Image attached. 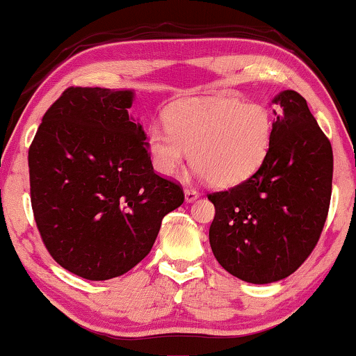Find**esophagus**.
Instances as JSON below:
<instances>
[{
  "instance_id": "obj_1",
  "label": "esophagus",
  "mask_w": 356,
  "mask_h": 356,
  "mask_svg": "<svg viewBox=\"0 0 356 356\" xmlns=\"http://www.w3.org/2000/svg\"><path fill=\"white\" fill-rule=\"evenodd\" d=\"M184 193H185V200H187V202H195V200L200 197L198 190L193 188V187H185Z\"/></svg>"
}]
</instances>
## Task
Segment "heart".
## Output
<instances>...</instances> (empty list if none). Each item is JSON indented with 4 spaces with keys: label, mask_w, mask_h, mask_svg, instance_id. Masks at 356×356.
Here are the masks:
<instances>
[{
    "label": "heart",
    "mask_w": 356,
    "mask_h": 356,
    "mask_svg": "<svg viewBox=\"0 0 356 356\" xmlns=\"http://www.w3.org/2000/svg\"><path fill=\"white\" fill-rule=\"evenodd\" d=\"M273 119L258 103L234 98L185 103L169 114V127L149 129L153 166L174 177L190 153L192 166L214 187H232L252 176L266 158Z\"/></svg>",
    "instance_id": "b5f03b06"
}]
</instances>
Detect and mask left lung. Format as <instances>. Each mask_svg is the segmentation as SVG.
<instances>
[{"label":"left lung","instance_id":"obj_1","mask_svg":"<svg viewBox=\"0 0 356 356\" xmlns=\"http://www.w3.org/2000/svg\"><path fill=\"white\" fill-rule=\"evenodd\" d=\"M273 140L261 166L235 187L208 193L209 245L218 263L252 284L297 271L316 247L332 193L329 138L293 90L279 93Z\"/></svg>","mask_w":356,"mask_h":356}]
</instances>
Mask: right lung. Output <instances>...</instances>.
Wrapping results in <instances>:
<instances>
[{
    "label": "right lung",
    "instance_id": "1",
    "mask_svg": "<svg viewBox=\"0 0 356 356\" xmlns=\"http://www.w3.org/2000/svg\"><path fill=\"white\" fill-rule=\"evenodd\" d=\"M130 90L69 87L29 148L30 202L48 253L88 280L122 276L152 250L182 185L154 172Z\"/></svg>",
    "mask_w": 356,
    "mask_h": 356
}]
</instances>
